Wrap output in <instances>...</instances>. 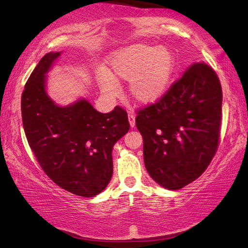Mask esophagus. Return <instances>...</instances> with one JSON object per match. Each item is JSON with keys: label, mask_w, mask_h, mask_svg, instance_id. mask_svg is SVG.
<instances>
[{"label": "esophagus", "mask_w": 248, "mask_h": 248, "mask_svg": "<svg viewBox=\"0 0 248 248\" xmlns=\"http://www.w3.org/2000/svg\"><path fill=\"white\" fill-rule=\"evenodd\" d=\"M128 118L130 121V125H131V128H133L134 125H136V116H134L133 114H129Z\"/></svg>", "instance_id": "34e87169"}]
</instances>
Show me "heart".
<instances>
[{"label":"heart","instance_id":"obj_1","mask_svg":"<svg viewBox=\"0 0 248 248\" xmlns=\"http://www.w3.org/2000/svg\"><path fill=\"white\" fill-rule=\"evenodd\" d=\"M111 72L102 68L98 83L107 95L119 91L117 79L130 81L129 91L141 104L158 100L169 89L175 69V58L170 50L152 45H132L112 54L109 60Z\"/></svg>","mask_w":248,"mask_h":248}]
</instances>
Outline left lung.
Here are the masks:
<instances>
[{
    "instance_id": "8db88e82",
    "label": "left lung",
    "mask_w": 248,
    "mask_h": 248,
    "mask_svg": "<svg viewBox=\"0 0 248 248\" xmlns=\"http://www.w3.org/2000/svg\"><path fill=\"white\" fill-rule=\"evenodd\" d=\"M222 87L216 71L192 64L161 98L138 111L145 169L178 190L202 175L220 143Z\"/></svg>"
}]
</instances>
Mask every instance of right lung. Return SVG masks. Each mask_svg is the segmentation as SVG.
I'll list each match as a JSON object with an SVG mask.
<instances>
[{"instance_id":"obj_1","label":"right lung","mask_w":248,"mask_h":248,"mask_svg":"<svg viewBox=\"0 0 248 248\" xmlns=\"http://www.w3.org/2000/svg\"><path fill=\"white\" fill-rule=\"evenodd\" d=\"M60 52H49L28 78L22 94L25 134L46 175L66 191L94 197L112 176L111 151L129 131L127 111L116 106L108 114L85 99L59 107L46 94V73Z\"/></svg>"}]
</instances>
